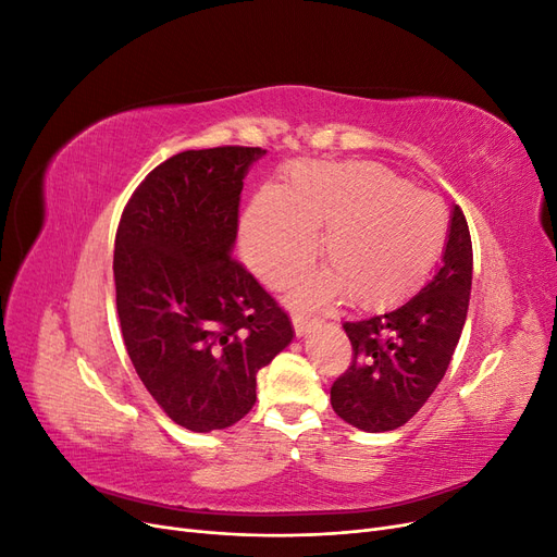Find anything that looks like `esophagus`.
I'll return each instance as SVG.
<instances>
[{"label": "esophagus", "mask_w": 557, "mask_h": 557, "mask_svg": "<svg viewBox=\"0 0 557 557\" xmlns=\"http://www.w3.org/2000/svg\"><path fill=\"white\" fill-rule=\"evenodd\" d=\"M318 323L320 320L311 318V315H299V313L293 315V327H295L297 336H307L313 327H318Z\"/></svg>", "instance_id": "esophagus-1"}]
</instances>
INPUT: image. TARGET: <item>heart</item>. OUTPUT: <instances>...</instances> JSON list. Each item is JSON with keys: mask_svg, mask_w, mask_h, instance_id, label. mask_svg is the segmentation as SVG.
<instances>
[{"mask_svg": "<svg viewBox=\"0 0 557 557\" xmlns=\"http://www.w3.org/2000/svg\"><path fill=\"white\" fill-rule=\"evenodd\" d=\"M323 232L327 272L297 285L301 307L342 297L381 309L407 297L444 248L448 215L374 162H297L283 183L252 197L239 230L246 264L272 288L290 283L315 258Z\"/></svg>", "mask_w": 557, "mask_h": 557, "instance_id": "1", "label": "heart"}]
</instances>
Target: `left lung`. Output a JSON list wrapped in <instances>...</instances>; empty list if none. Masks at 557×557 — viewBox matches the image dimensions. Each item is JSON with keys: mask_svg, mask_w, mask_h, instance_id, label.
Here are the masks:
<instances>
[{"mask_svg": "<svg viewBox=\"0 0 557 557\" xmlns=\"http://www.w3.org/2000/svg\"><path fill=\"white\" fill-rule=\"evenodd\" d=\"M471 237L450 209L442 267L401 307L344 323L352 364L334 381L332 409L362 432H391L411 420L444 379L467 320Z\"/></svg>", "mask_w": 557, "mask_h": 557, "instance_id": "8db88e82", "label": "left lung"}]
</instances>
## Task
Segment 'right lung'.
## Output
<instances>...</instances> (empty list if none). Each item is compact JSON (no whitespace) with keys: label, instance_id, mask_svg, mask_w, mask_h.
<instances>
[{"label":"right lung","instance_id":"add662e5","mask_svg":"<svg viewBox=\"0 0 557 557\" xmlns=\"http://www.w3.org/2000/svg\"><path fill=\"white\" fill-rule=\"evenodd\" d=\"M267 150H183L123 211L113 278L127 356L174 423L225 430L256 404L258 372L290 346V318L232 260L239 195Z\"/></svg>","mask_w":557,"mask_h":557}]
</instances>
